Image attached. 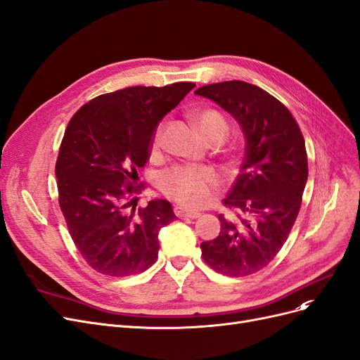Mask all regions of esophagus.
<instances>
[{
    "label": "esophagus",
    "mask_w": 360,
    "mask_h": 360,
    "mask_svg": "<svg viewBox=\"0 0 360 360\" xmlns=\"http://www.w3.org/2000/svg\"><path fill=\"white\" fill-rule=\"evenodd\" d=\"M175 215H176L178 218H191V219H195V218L200 217V212H193V210L184 209V207H181V206H176V207H175Z\"/></svg>",
    "instance_id": "1"
}]
</instances>
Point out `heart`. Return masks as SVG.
<instances>
[{
    "instance_id": "heart-1",
    "label": "heart",
    "mask_w": 360,
    "mask_h": 360,
    "mask_svg": "<svg viewBox=\"0 0 360 360\" xmlns=\"http://www.w3.org/2000/svg\"><path fill=\"white\" fill-rule=\"evenodd\" d=\"M198 130L207 143L221 142L229 131V123L225 117L212 108L195 110L191 114ZM167 123H160L153 135L151 153L155 154L162 148ZM219 187V179L215 172L202 167L176 166L162 173L158 179V188L172 200L181 203L185 207L198 209L209 205L215 197Z\"/></svg>"
}]
</instances>
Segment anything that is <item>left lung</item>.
Wrapping results in <instances>:
<instances>
[{
  "mask_svg": "<svg viewBox=\"0 0 360 360\" xmlns=\"http://www.w3.org/2000/svg\"><path fill=\"white\" fill-rule=\"evenodd\" d=\"M240 124L245 158L224 205L236 217H218L221 231L203 242L210 269L230 277L254 274L274 259L294 227L309 176L307 151L298 123L269 91L245 82H222L197 89Z\"/></svg>",
  "mask_w": 360,
  "mask_h": 360,
  "instance_id": "1",
  "label": "left lung"
}]
</instances>
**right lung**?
I'll use <instances>...</instances> for the list:
<instances>
[{"label": "right lung", "instance_id": "add662e5", "mask_svg": "<svg viewBox=\"0 0 360 360\" xmlns=\"http://www.w3.org/2000/svg\"><path fill=\"white\" fill-rule=\"evenodd\" d=\"M194 83L135 86L83 105L65 129L56 160L59 206L93 270L126 277L158 258V231L176 219L167 200L136 207L138 170L150 157L157 124Z\"/></svg>", "mask_w": 360, "mask_h": 360}]
</instances>
